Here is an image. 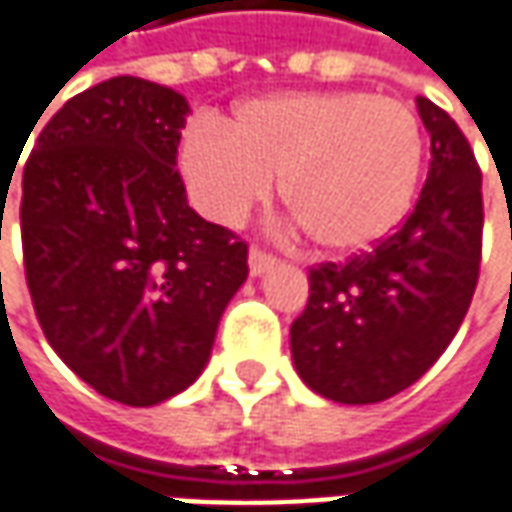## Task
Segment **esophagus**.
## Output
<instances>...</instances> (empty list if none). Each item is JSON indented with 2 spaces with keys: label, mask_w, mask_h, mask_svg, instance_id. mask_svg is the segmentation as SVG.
I'll use <instances>...</instances> for the list:
<instances>
[{
  "label": "esophagus",
  "mask_w": 512,
  "mask_h": 512,
  "mask_svg": "<svg viewBox=\"0 0 512 512\" xmlns=\"http://www.w3.org/2000/svg\"><path fill=\"white\" fill-rule=\"evenodd\" d=\"M274 263H277V257L269 255V252H263V249H257V246L249 252V272H252V277L266 274Z\"/></svg>",
  "instance_id": "34e87169"
}]
</instances>
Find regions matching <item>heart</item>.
I'll list each match as a JSON object with an SVG mask.
<instances>
[{"mask_svg":"<svg viewBox=\"0 0 512 512\" xmlns=\"http://www.w3.org/2000/svg\"><path fill=\"white\" fill-rule=\"evenodd\" d=\"M178 164L212 221H243L272 192L326 252H360L405 218L422 167L414 113L394 98L274 93L235 107L223 127H186Z\"/></svg>","mask_w":512,"mask_h":512,"instance_id":"obj_1","label":"heart"}]
</instances>
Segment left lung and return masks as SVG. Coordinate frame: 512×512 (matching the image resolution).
Masks as SVG:
<instances>
[{
	"label": "left lung",
	"instance_id": "1",
	"mask_svg": "<svg viewBox=\"0 0 512 512\" xmlns=\"http://www.w3.org/2000/svg\"><path fill=\"white\" fill-rule=\"evenodd\" d=\"M431 169L414 212L348 263L309 269L291 360L320 397L371 405L414 385L465 320L482 263V172L442 107L416 98Z\"/></svg>",
	"mask_w": 512,
	"mask_h": 512
}]
</instances>
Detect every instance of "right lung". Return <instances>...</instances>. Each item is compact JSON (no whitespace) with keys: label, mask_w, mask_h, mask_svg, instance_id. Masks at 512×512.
<instances>
[{"label":"right lung","mask_w":512,"mask_h":512,"mask_svg":"<svg viewBox=\"0 0 512 512\" xmlns=\"http://www.w3.org/2000/svg\"><path fill=\"white\" fill-rule=\"evenodd\" d=\"M189 104L115 76L53 115L22 175L25 277L47 343L101 397L147 408L209 362L246 243L186 203Z\"/></svg>","instance_id":"obj_1"}]
</instances>
